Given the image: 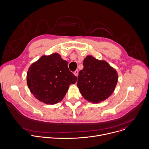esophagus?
Listing matches in <instances>:
<instances>
[{"label":"esophagus","instance_id":"34e87169","mask_svg":"<svg viewBox=\"0 0 149 149\" xmlns=\"http://www.w3.org/2000/svg\"><path fill=\"white\" fill-rule=\"evenodd\" d=\"M74 74L76 77H78V70H76V71L74 72Z\"/></svg>","mask_w":149,"mask_h":149}]
</instances>
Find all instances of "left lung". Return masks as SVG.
<instances>
[{"label":"left lung","mask_w":149,"mask_h":149,"mask_svg":"<svg viewBox=\"0 0 149 149\" xmlns=\"http://www.w3.org/2000/svg\"><path fill=\"white\" fill-rule=\"evenodd\" d=\"M79 72L77 86L88 101L97 104L110 97L116 86L118 74L105 60L88 55Z\"/></svg>","instance_id":"obj_1"}]
</instances>
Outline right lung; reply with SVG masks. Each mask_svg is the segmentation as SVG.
Wrapping results in <instances>:
<instances>
[{
	"label": "right lung",
	"instance_id": "obj_1",
	"mask_svg": "<svg viewBox=\"0 0 149 149\" xmlns=\"http://www.w3.org/2000/svg\"><path fill=\"white\" fill-rule=\"evenodd\" d=\"M68 62L58 53L42 56L29 67L27 85L30 92L40 101L48 105L60 102L71 84L77 77L68 68Z\"/></svg>",
	"mask_w": 149,
	"mask_h": 149
}]
</instances>
